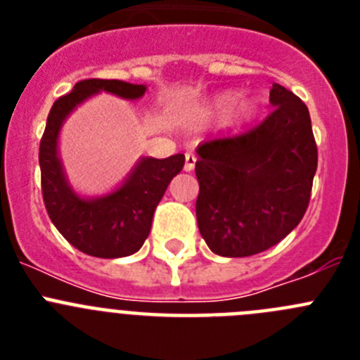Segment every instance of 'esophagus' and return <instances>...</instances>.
Here are the masks:
<instances>
[{"label": "esophagus", "instance_id": "1", "mask_svg": "<svg viewBox=\"0 0 360 360\" xmlns=\"http://www.w3.org/2000/svg\"><path fill=\"white\" fill-rule=\"evenodd\" d=\"M195 164H196V157H195V155H191V153H187V155H186V165H184V169H186V171H193V169H195Z\"/></svg>", "mask_w": 360, "mask_h": 360}]
</instances>
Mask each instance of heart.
<instances>
[{"label":"heart","instance_id":"b5f03b06","mask_svg":"<svg viewBox=\"0 0 360 360\" xmlns=\"http://www.w3.org/2000/svg\"><path fill=\"white\" fill-rule=\"evenodd\" d=\"M232 101V97L231 95H224V97L219 98L218 101V106L219 108H225L227 106L229 103H231ZM252 103H249V101H245V103H241V106H240V110H238V113H240V117H243V119H247V117H250V113H252Z\"/></svg>","mask_w":360,"mask_h":360}]
</instances>
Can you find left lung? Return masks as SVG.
<instances>
[{"label":"left lung","mask_w":360,"mask_h":360,"mask_svg":"<svg viewBox=\"0 0 360 360\" xmlns=\"http://www.w3.org/2000/svg\"><path fill=\"white\" fill-rule=\"evenodd\" d=\"M259 126L198 146V229L218 256L259 254L294 231L310 202L317 146L307 104L272 84Z\"/></svg>","instance_id":"left-lung-1"}]
</instances>
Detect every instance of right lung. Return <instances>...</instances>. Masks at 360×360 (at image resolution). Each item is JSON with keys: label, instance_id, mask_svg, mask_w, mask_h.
<instances>
[{"label": "right lung", "instance_id": "1", "mask_svg": "<svg viewBox=\"0 0 360 360\" xmlns=\"http://www.w3.org/2000/svg\"><path fill=\"white\" fill-rule=\"evenodd\" d=\"M98 91L135 101L146 94L144 84L117 79H86L53 103L39 144L41 189L52 224L81 252L95 257L131 256L144 245L158 202L169 182L184 167L182 153L169 158L144 157L129 176L110 195L82 198L70 187L57 153L63 122L86 98Z\"/></svg>", "mask_w": 360, "mask_h": 360}]
</instances>
